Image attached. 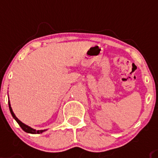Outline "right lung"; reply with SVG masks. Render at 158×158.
Segmentation results:
<instances>
[{
	"mask_svg": "<svg viewBox=\"0 0 158 158\" xmlns=\"http://www.w3.org/2000/svg\"><path fill=\"white\" fill-rule=\"evenodd\" d=\"M9 108H10V111L11 115H12L13 118L16 120V121H17V123H18L19 125V126L22 128V130H23V131H25V132H27V133H29V134H41V133H43L45 131V130H34V129H32V128L29 127V126H28V125H26L25 124H23V123L21 122L20 120H19L18 118L15 116V115L14 114L13 110H12V108H11V106H10V102H9Z\"/></svg>",
	"mask_w": 158,
	"mask_h": 158,
	"instance_id": "add662e5",
	"label": "right lung"
}]
</instances>
